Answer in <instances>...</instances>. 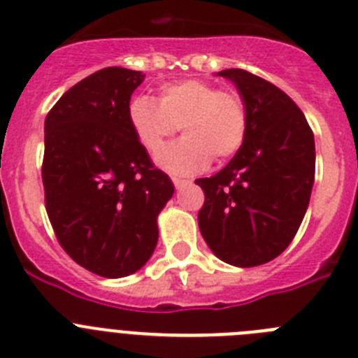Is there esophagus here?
I'll use <instances>...</instances> for the list:
<instances>
[{"instance_id": "34e87169", "label": "esophagus", "mask_w": 358, "mask_h": 358, "mask_svg": "<svg viewBox=\"0 0 358 358\" xmlns=\"http://www.w3.org/2000/svg\"><path fill=\"white\" fill-rule=\"evenodd\" d=\"M172 182L177 186V188H181V186L188 185L189 181H188V179H179V177H172Z\"/></svg>"}]
</instances>
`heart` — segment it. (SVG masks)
Returning a JSON list of instances; mask_svg holds the SVG:
<instances>
[{
  "instance_id": "1",
  "label": "heart",
  "mask_w": 358,
  "mask_h": 358,
  "mask_svg": "<svg viewBox=\"0 0 358 358\" xmlns=\"http://www.w3.org/2000/svg\"><path fill=\"white\" fill-rule=\"evenodd\" d=\"M129 120L140 145L152 156L181 129L185 138L159 156L164 169L177 173L204 170L211 157H233L245 143L249 129L242 94L199 78L164 84L157 100L147 94L136 96Z\"/></svg>"
}]
</instances>
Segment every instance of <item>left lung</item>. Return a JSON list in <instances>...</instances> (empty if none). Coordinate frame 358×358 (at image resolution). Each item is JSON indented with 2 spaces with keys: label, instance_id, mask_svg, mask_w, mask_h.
<instances>
[{
  "label": "left lung",
  "instance_id": "left-lung-1",
  "mask_svg": "<svg viewBox=\"0 0 358 358\" xmlns=\"http://www.w3.org/2000/svg\"><path fill=\"white\" fill-rule=\"evenodd\" d=\"M245 100V143L220 172L197 179L199 227L211 251L236 267L267 264L289 248L308 208L314 134L287 93L245 69H224Z\"/></svg>",
  "mask_w": 358,
  "mask_h": 358
}]
</instances>
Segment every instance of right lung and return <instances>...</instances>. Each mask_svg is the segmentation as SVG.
Returning a JSON list of instances; mask_svg holds the SVG:
<instances>
[{"label": "right lung", "mask_w": 358, "mask_h": 358, "mask_svg": "<svg viewBox=\"0 0 358 358\" xmlns=\"http://www.w3.org/2000/svg\"><path fill=\"white\" fill-rule=\"evenodd\" d=\"M141 71L103 68L66 91L44 122V204L61 248L103 278L143 267L173 195L129 120Z\"/></svg>", "instance_id": "right-lung-1"}]
</instances>
